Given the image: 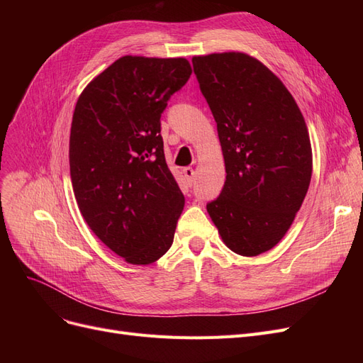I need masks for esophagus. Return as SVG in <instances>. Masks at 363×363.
Wrapping results in <instances>:
<instances>
[{
  "instance_id": "obj_1",
  "label": "esophagus",
  "mask_w": 363,
  "mask_h": 363,
  "mask_svg": "<svg viewBox=\"0 0 363 363\" xmlns=\"http://www.w3.org/2000/svg\"><path fill=\"white\" fill-rule=\"evenodd\" d=\"M183 175H184V179L188 180V183L192 186V183H194V177H195V171L192 169V168H183Z\"/></svg>"
}]
</instances>
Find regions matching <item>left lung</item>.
Segmentation results:
<instances>
[{
    "label": "left lung",
    "mask_w": 363,
    "mask_h": 363,
    "mask_svg": "<svg viewBox=\"0 0 363 363\" xmlns=\"http://www.w3.org/2000/svg\"><path fill=\"white\" fill-rule=\"evenodd\" d=\"M192 65L216 121L227 172L207 212L230 250L259 256L286 235L309 189L306 121L279 77L245 52L195 56Z\"/></svg>",
    "instance_id": "obj_1"
}]
</instances>
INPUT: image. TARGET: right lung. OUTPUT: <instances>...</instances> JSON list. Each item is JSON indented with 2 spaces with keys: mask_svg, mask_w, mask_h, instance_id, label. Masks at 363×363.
Segmentation results:
<instances>
[{
  "mask_svg": "<svg viewBox=\"0 0 363 363\" xmlns=\"http://www.w3.org/2000/svg\"><path fill=\"white\" fill-rule=\"evenodd\" d=\"M192 74L183 57L124 56L75 104L69 169L87 225L131 265L169 250L184 196L163 152L160 116Z\"/></svg>",
  "mask_w": 363,
  "mask_h": 363,
  "instance_id": "add662e5",
  "label": "right lung"
}]
</instances>
